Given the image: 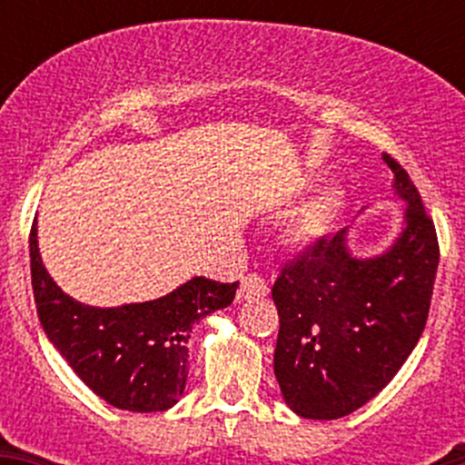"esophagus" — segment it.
<instances>
[{
	"label": "esophagus",
	"instance_id": "34e87169",
	"mask_svg": "<svg viewBox=\"0 0 465 465\" xmlns=\"http://www.w3.org/2000/svg\"><path fill=\"white\" fill-rule=\"evenodd\" d=\"M267 294V283L259 274H247L238 288V299H261Z\"/></svg>",
	"mask_w": 465,
	"mask_h": 465
}]
</instances>
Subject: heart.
<instances>
[{"label":"heart","instance_id":"1","mask_svg":"<svg viewBox=\"0 0 465 465\" xmlns=\"http://www.w3.org/2000/svg\"><path fill=\"white\" fill-rule=\"evenodd\" d=\"M346 209L344 191L331 186L322 191L312 203H308L288 223L283 232V242L292 252H311L322 245L335 227L340 224L341 213Z\"/></svg>","mask_w":465,"mask_h":465}]
</instances>
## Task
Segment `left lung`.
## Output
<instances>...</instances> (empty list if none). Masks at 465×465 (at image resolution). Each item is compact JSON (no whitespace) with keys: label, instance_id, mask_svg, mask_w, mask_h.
Segmentation results:
<instances>
[{"label":"left lung","instance_id":"8db88e82","mask_svg":"<svg viewBox=\"0 0 465 465\" xmlns=\"http://www.w3.org/2000/svg\"><path fill=\"white\" fill-rule=\"evenodd\" d=\"M402 227L382 254L360 259L349 229L303 252L272 288L279 311L274 376L303 419L335 420L367 405L405 364L428 322L439 241L405 168L384 154Z\"/></svg>","mask_w":465,"mask_h":465}]
</instances>
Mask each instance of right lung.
<instances>
[{"instance_id": "obj_1", "label": "right lung", "mask_w": 465, "mask_h": 465, "mask_svg": "<svg viewBox=\"0 0 465 465\" xmlns=\"http://www.w3.org/2000/svg\"><path fill=\"white\" fill-rule=\"evenodd\" d=\"M31 283L51 344L78 378L116 410L166 411L184 393L189 337L195 322L227 308L236 283L193 276L166 297L116 308L76 302L42 265L37 223L31 238Z\"/></svg>"}]
</instances>
